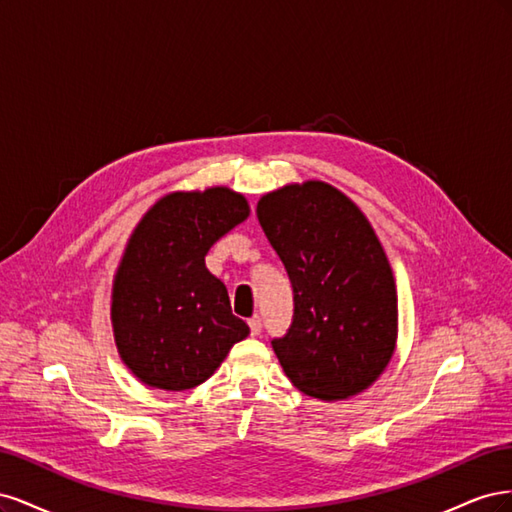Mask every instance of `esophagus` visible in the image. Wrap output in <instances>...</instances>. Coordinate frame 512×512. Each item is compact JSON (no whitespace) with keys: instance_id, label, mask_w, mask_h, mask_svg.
Segmentation results:
<instances>
[{"instance_id":"1","label":"esophagus","mask_w":512,"mask_h":512,"mask_svg":"<svg viewBox=\"0 0 512 512\" xmlns=\"http://www.w3.org/2000/svg\"><path fill=\"white\" fill-rule=\"evenodd\" d=\"M247 324H250V333L256 337V335L260 333V327H262L260 316H254V318H250V320H247Z\"/></svg>"}]
</instances>
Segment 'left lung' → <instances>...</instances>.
<instances>
[{
	"label": "left lung",
	"mask_w": 512,
	"mask_h": 512,
	"mask_svg": "<svg viewBox=\"0 0 512 512\" xmlns=\"http://www.w3.org/2000/svg\"><path fill=\"white\" fill-rule=\"evenodd\" d=\"M256 213L294 292L290 329L271 342L288 380L322 401L363 393L391 363L399 331L395 277L376 230L318 179L265 194Z\"/></svg>",
	"instance_id": "left-lung-1"
}]
</instances>
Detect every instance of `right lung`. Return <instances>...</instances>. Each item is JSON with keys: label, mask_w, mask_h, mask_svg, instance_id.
I'll list each match as a JSON object with an SVG mask.
<instances>
[{"label": "right lung", "mask_w": 512, "mask_h": 512, "mask_svg": "<svg viewBox=\"0 0 512 512\" xmlns=\"http://www.w3.org/2000/svg\"><path fill=\"white\" fill-rule=\"evenodd\" d=\"M247 215L243 194L213 185L162 196L132 230L113 277L111 324L121 361L145 386L194 389L250 335L205 265L211 245Z\"/></svg>", "instance_id": "right-lung-1"}]
</instances>
